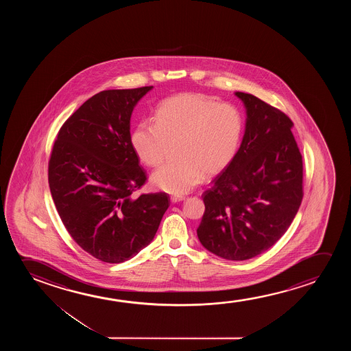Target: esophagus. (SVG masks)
<instances>
[{
    "label": "esophagus",
    "mask_w": 351,
    "mask_h": 351,
    "mask_svg": "<svg viewBox=\"0 0 351 351\" xmlns=\"http://www.w3.org/2000/svg\"><path fill=\"white\" fill-rule=\"evenodd\" d=\"M183 200H184V197H181V195H173V197H170V202H173V204L183 202Z\"/></svg>",
    "instance_id": "1"
}]
</instances>
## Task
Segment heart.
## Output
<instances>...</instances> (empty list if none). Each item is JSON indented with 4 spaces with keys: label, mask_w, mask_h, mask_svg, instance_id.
Returning a JSON list of instances; mask_svg holds the SVG:
<instances>
[{
    "label": "heart",
    "mask_w": 351,
    "mask_h": 351,
    "mask_svg": "<svg viewBox=\"0 0 351 351\" xmlns=\"http://www.w3.org/2000/svg\"><path fill=\"white\" fill-rule=\"evenodd\" d=\"M242 128V116L235 106L200 93H181L160 103L156 123L139 122L130 143L149 167L162 163L169 144L175 143L176 159L157 169L151 183L164 192L183 194L204 176L221 173L230 163L240 146Z\"/></svg>",
    "instance_id": "b5f03b06"
}]
</instances>
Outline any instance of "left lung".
<instances>
[{
    "mask_svg": "<svg viewBox=\"0 0 351 351\" xmlns=\"http://www.w3.org/2000/svg\"><path fill=\"white\" fill-rule=\"evenodd\" d=\"M245 109V134L235 157L202 194L197 239L226 260L252 259L285 234L302 202V156L282 111L235 92Z\"/></svg>",
    "mask_w": 351,
    "mask_h": 351,
    "instance_id": "left-lung-1",
    "label": "left lung"
}]
</instances>
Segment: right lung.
I'll return each instance as SVG.
<instances>
[{
	"mask_svg": "<svg viewBox=\"0 0 351 351\" xmlns=\"http://www.w3.org/2000/svg\"><path fill=\"white\" fill-rule=\"evenodd\" d=\"M152 88L108 90L87 99L61 127L49 160L63 224L104 263H123L149 245L170 205L165 193L132 194L146 175L130 143V117Z\"/></svg>",
	"mask_w": 351,
	"mask_h": 351,
	"instance_id": "right-lung-1",
	"label": "right lung"
}]
</instances>
